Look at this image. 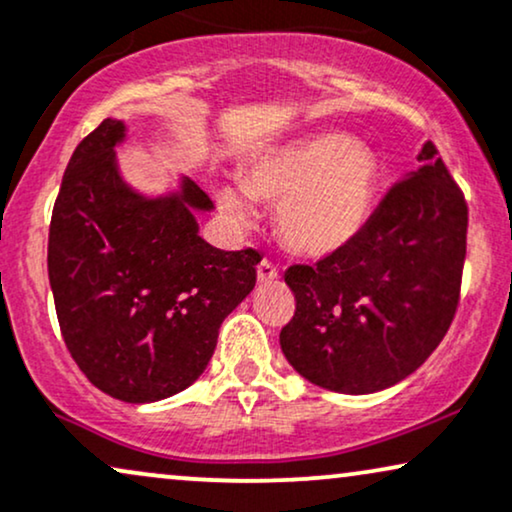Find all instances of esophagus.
<instances>
[{
	"label": "esophagus",
	"instance_id": "esophagus-1",
	"mask_svg": "<svg viewBox=\"0 0 512 512\" xmlns=\"http://www.w3.org/2000/svg\"><path fill=\"white\" fill-rule=\"evenodd\" d=\"M278 278V269L269 260H262L260 267H257V281L260 283H271Z\"/></svg>",
	"mask_w": 512,
	"mask_h": 512
}]
</instances>
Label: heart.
<instances>
[{
	"mask_svg": "<svg viewBox=\"0 0 512 512\" xmlns=\"http://www.w3.org/2000/svg\"><path fill=\"white\" fill-rule=\"evenodd\" d=\"M241 186L219 184L217 208L236 226H252L255 203L276 208V229L295 255L328 257L357 238L380 186L375 153L340 132H321L252 155Z\"/></svg>",
	"mask_w": 512,
	"mask_h": 512,
	"instance_id": "heart-1",
	"label": "heart"
}]
</instances>
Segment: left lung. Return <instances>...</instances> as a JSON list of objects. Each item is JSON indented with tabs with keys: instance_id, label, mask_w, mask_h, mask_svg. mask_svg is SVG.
Listing matches in <instances>:
<instances>
[{
	"instance_id": "1",
	"label": "left lung",
	"mask_w": 512,
	"mask_h": 512,
	"mask_svg": "<svg viewBox=\"0 0 512 512\" xmlns=\"http://www.w3.org/2000/svg\"><path fill=\"white\" fill-rule=\"evenodd\" d=\"M416 160L347 248L286 271L295 316L281 349L309 383L342 394L397 385L454 321L468 205L432 141Z\"/></svg>"
}]
</instances>
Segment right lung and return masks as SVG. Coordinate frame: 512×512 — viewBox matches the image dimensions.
I'll return each mask as SVG.
<instances>
[{
  "label": "right lung",
  "instance_id": "right-lung-1",
  "mask_svg": "<svg viewBox=\"0 0 512 512\" xmlns=\"http://www.w3.org/2000/svg\"><path fill=\"white\" fill-rule=\"evenodd\" d=\"M122 120L80 141L49 226V283L70 357L89 383L127 404L186 390L205 371L222 321L257 281V250L226 252L198 234L215 205L184 177L144 196L120 174Z\"/></svg>",
  "mask_w": 512,
  "mask_h": 512
}]
</instances>
